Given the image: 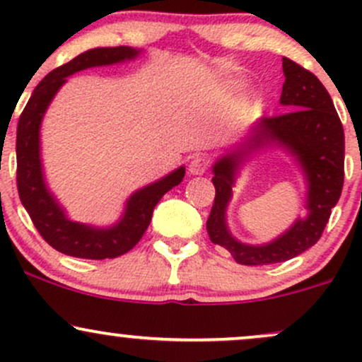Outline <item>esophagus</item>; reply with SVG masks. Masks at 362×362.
<instances>
[{
  "label": "esophagus",
  "instance_id": "esophagus-1",
  "mask_svg": "<svg viewBox=\"0 0 362 362\" xmlns=\"http://www.w3.org/2000/svg\"><path fill=\"white\" fill-rule=\"evenodd\" d=\"M207 168H209V160L206 156H194L190 160L189 173L190 175H202L207 172Z\"/></svg>",
  "mask_w": 362,
  "mask_h": 362
}]
</instances>
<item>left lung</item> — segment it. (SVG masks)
Masks as SVG:
<instances>
[{
  "label": "left lung",
  "mask_w": 362,
  "mask_h": 362,
  "mask_svg": "<svg viewBox=\"0 0 362 362\" xmlns=\"http://www.w3.org/2000/svg\"><path fill=\"white\" fill-rule=\"evenodd\" d=\"M282 71L286 81L279 102L288 112L276 117H262L233 149L213 165L216 197L206 224L207 233L211 242L226 248L243 265L277 264L313 247L342 192L346 144L334 102L322 81L294 61L282 57ZM264 147L284 148L295 158L307 180L309 214L298 218L272 243L247 245L227 230L226 209L239 168L253 152Z\"/></svg>",
  "instance_id": "1"
}]
</instances>
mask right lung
I'll return each instance as SVG.
<instances>
[{
	"label": "right lung",
	"mask_w": 362,
	"mask_h": 362,
	"mask_svg": "<svg viewBox=\"0 0 362 362\" xmlns=\"http://www.w3.org/2000/svg\"><path fill=\"white\" fill-rule=\"evenodd\" d=\"M139 54V49L127 45L97 47L80 54L49 73L37 85L20 115L16 129V185L20 201L45 242L64 255L91 260L115 259L124 255L148 230L158 201L184 180L185 167H180L167 177L136 190L127 199L124 214L119 221L107 228H97L69 219L64 207L57 202L45 184L40 160V124L52 98L68 81L66 78L95 66H110L136 59Z\"/></svg>",
	"instance_id": "1"
}]
</instances>
